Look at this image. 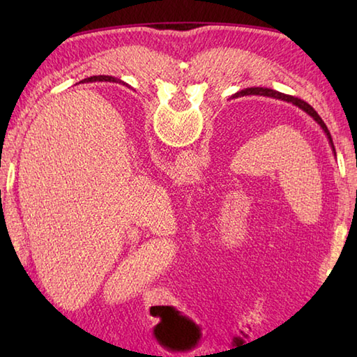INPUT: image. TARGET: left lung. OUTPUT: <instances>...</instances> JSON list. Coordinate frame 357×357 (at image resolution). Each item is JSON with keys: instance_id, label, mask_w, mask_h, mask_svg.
I'll return each mask as SVG.
<instances>
[{"instance_id": "8db88e82", "label": "left lung", "mask_w": 357, "mask_h": 357, "mask_svg": "<svg viewBox=\"0 0 357 357\" xmlns=\"http://www.w3.org/2000/svg\"><path fill=\"white\" fill-rule=\"evenodd\" d=\"M238 98V96H266V98H274V99H279V100H285V102H289V104H293L296 107H299L301 110H304L307 114H310V116L317 121V123L321 126V129L324 130V134L328 135V140L331 143L332 146V151L335 153V148H334V143H332V137L329 134L328 128H326L324 121L319 118V114L313 110V107L307 104V102H304L302 99H298L294 98V96H288V94H283V93H279L275 91V89H269V88H259V86H255V88H247V89H243V91H239L234 94Z\"/></svg>"}]
</instances>
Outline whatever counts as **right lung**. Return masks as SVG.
<instances>
[{"label": "right lung", "mask_w": 357, "mask_h": 357, "mask_svg": "<svg viewBox=\"0 0 357 357\" xmlns=\"http://www.w3.org/2000/svg\"><path fill=\"white\" fill-rule=\"evenodd\" d=\"M94 78H98V77H91V78H89V80H94ZM99 78H107L108 82H113L114 80L113 77H104V75H99Z\"/></svg>", "instance_id": "right-lung-1"}]
</instances>
